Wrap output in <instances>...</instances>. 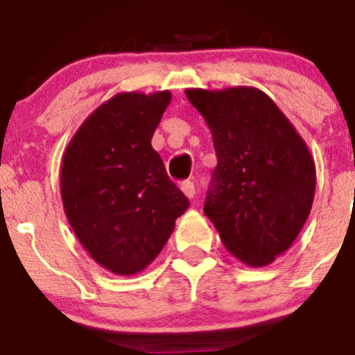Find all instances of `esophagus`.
<instances>
[{
  "instance_id": "1",
  "label": "esophagus",
  "mask_w": 355,
  "mask_h": 355,
  "mask_svg": "<svg viewBox=\"0 0 355 355\" xmlns=\"http://www.w3.org/2000/svg\"><path fill=\"white\" fill-rule=\"evenodd\" d=\"M180 189H182V192H184L185 196H187L189 199H192L196 196V185H194V182H191V180H187V182H184V184L180 185Z\"/></svg>"
}]
</instances>
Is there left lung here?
Wrapping results in <instances>:
<instances>
[{"label":"left lung","instance_id":"obj_1","mask_svg":"<svg viewBox=\"0 0 355 355\" xmlns=\"http://www.w3.org/2000/svg\"><path fill=\"white\" fill-rule=\"evenodd\" d=\"M213 134L218 164L204 213L237 259L259 268L302 230L316 191L314 159L270 96L254 87L187 89Z\"/></svg>","mask_w":355,"mask_h":355}]
</instances>
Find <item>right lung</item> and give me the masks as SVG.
<instances>
[{
  "label": "right lung",
  "instance_id": "obj_1",
  "mask_svg": "<svg viewBox=\"0 0 355 355\" xmlns=\"http://www.w3.org/2000/svg\"><path fill=\"white\" fill-rule=\"evenodd\" d=\"M168 91L120 92L80 125L62 164V199L78 242L114 275H135L161 252L189 199L151 139Z\"/></svg>",
  "mask_w": 355,
  "mask_h": 355
}]
</instances>
